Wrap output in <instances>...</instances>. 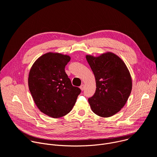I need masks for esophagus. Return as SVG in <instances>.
I'll use <instances>...</instances> for the list:
<instances>
[{
  "mask_svg": "<svg viewBox=\"0 0 157 157\" xmlns=\"http://www.w3.org/2000/svg\"><path fill=\"white\" fill-rule=\"evenodd\" d=\"M80 89H81V90H82V91H83V90H84V89H85V86H84V85H83V84H82V85H80Z\"/></svg>",
  "mask_w": 157,
  "mask_h": 157,
  "instance_id": "34e87169",
  "label": "esophagus"
}]
</instances>
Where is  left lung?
Returning <instances> with one entry per match:
<instances>
[{
	"mask_svg": "<svg viewBox=\"0 0 157 157\" xmlns=\"http://www.w3.org/2000/svg\"><path fill=\"white\" fill-rule=\"evenodd\" d=\"M96 81V90L88 101L92 110L109 117L123 108L130 95L132 81L124 62L112 52L98 57L86 56Z\"/></svg>",
	"mask_w": 157,
	"mask_h": 157,
	"instance_id": "1",
	"label": "left lung"
}]
</instances>
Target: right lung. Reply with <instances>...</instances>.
<instances>
[{
    "label": "right lung",
    "mask_w": 157,
    "mask_h": 157,
    "mask_svg": "<svg viewBox=\"0 0 157 157\" xmlns=\"http://www.w3.org/2000/svg\"><path fill=\"white\" fill-rule=\"evenodd\" d=\"M67 55L48 52L32 65L28 84L33 100L44 114L60 118L71 112L81 90L72 85L65 71Z\"/></svg>",
    "instance_id": "1"
}]
</instances>
